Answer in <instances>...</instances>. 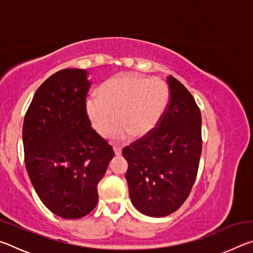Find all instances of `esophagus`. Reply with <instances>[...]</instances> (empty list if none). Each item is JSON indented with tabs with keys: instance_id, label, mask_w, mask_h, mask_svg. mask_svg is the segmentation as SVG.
<instances>
[{
	"instance_id": "obj_1",
	"label": "esophagus",
	"mask_w": 253,
	"mask_h": 253,
	"mask_svg": "<svg viewBox=\"0 0 253 253\" xmlns=\"http://www.w3.org/2000/svg\"><path fill=\"white\" fill-rule=\"evenodd\" d=\"M114 151L116 155H121L122 154V147L118 146V145H114Z\"/></svg>"
}]
</instances>
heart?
I'll return each mask as SVG.
<instances>
[{
  "mask_svg": "<svg viewBox=\"0 0 253 253\" xmlns=\"http://www.w3.org/2000/svg\"><path fill=\"white\" fill-rule=\"evenodd\" d=\"M169 89L161 79H148L137 74L110 77L98 89V97L85 101V115L98 134L115 138L127 134L138 138L152 132L164 114Z\"/></svg>",
  "mask_w": 253,
  "mask_h": 253,
  "instance_id": "b5f03b06",
  "label": "heart"
}]
</instances>
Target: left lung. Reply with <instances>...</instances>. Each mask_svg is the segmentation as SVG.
<instances>
[{
	"instance_id": "left-lung-1",
	"label": "left lung",
	"mask_w": 253,
	"mask_h": 253,
	"mask_svg": "<svg viewBox=\"0 0 253 253\" xmlns=\"http://www.w3.org/2000/svg\"><path fill=\"white\" fill-rule=\"evenodd\" d=\"M169 98L152 132L124 147L126 181L134 207L162 217L182 207L198 175L202 152V117L193 96L169 76Z\"/></svg>"
}]
</instances>
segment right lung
Returning <instances> with one entry per match:
<instances>
[{
    "label": "right lung",
    "instance_id": "right-lung-1",
    "mask_svg": "<svg viewBox=\"0 0 253 253\" xmlns=\"http://www.w3.org/2000/svg\"><path fill=\"white\" fill-rule=\"evenodd\" d=\"M88 76L85 69H63L49 77L23 122L29 177L42 203L63 219H79L96 208L98 183L115 155L85 115Z\"/></svg>",
    "mask_w": 253,
    "mask_h": 253
}]
</instances>
